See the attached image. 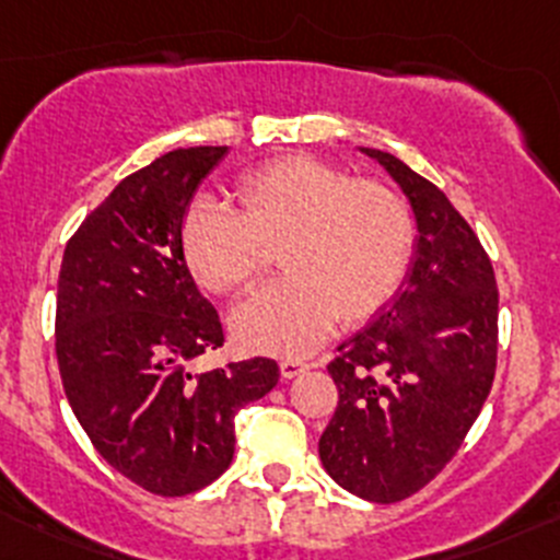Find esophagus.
I'll return each instance as SVG.
<instances>
[{
  "mask_svg": "<svg viewBox=\"0 0 560 560\" xmlns=\"http://www.w3.org/2000/svg\"><path fill=\"white\" fill-rule=\"evenodd\" d=\"M307 369H310L307 361H296V359H285V361H280V374H282V380H293V377H299V374L307 372Z\"/></svg>",
  "mask_w": 560,
  "mask_h": 560,
  "instance_id": "obj_1",
  "label": "esophagus"
}]
</instances>
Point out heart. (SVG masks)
Instances as JSON below:
<instances>
[{
	"label": "heart",
	"instance_id": "obj_1",
	"mask_svg": "<svg viewBox=\"0 0 560 560\" xmlns=\"http://www.w3.org/2000/svg\"><path fill=\"white\" fill-rule=\"evenodd\" d=\"M240 207L199 199L183 218L186 264L215 293H240L278 247L285 275L258 288L232 313L240 345L258 353L307 355L337 318L377 315L405 280L415 245L407 199L377 180L313 155H288L247 172Z\"/></svg>",
	"mask_w": 560,
	"mask_h": 560
}]
</instances>
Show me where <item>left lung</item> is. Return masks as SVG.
Here are the masks:
<instances>
[{"label": "left lung", "instance_id": "1", "mask_svg": "<svg viewBox=\"0 0 560 560\" xmlns=\"http://www.w3.org/2000/svg\"><path fill=\"white\" fill-rule=\"evenodd\" d=\"M359 151L405 194L418 237L401 291L328 364L339 405L318 453L345 491L394 504L445 469L491 394L499 291L451 199L396 155Z\"/></svg>", "mask_w": 560, "mask_h": 560}]
</instances>
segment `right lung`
Returning <instances> with one entry per match:
<instances>
[{
  "instance_id": "1",
  "label": "right lung",
  "mask_w": 560,
  "mask_h": 560,
  "mask_svg": "<svg viewBox=\"0 0 560 560\" xmlns=\"http://www.w3.org/2000/svg\"><path fill=\"white\" fill-rule=\"evenodd\" d=\"M229 148H177L91 212L65 250L56 359L102 458L159 495L201 491L234 458V415L278 385L272 359L191 372L223 345L183 253V218Z\"/></svg>"
}]
</instances>
